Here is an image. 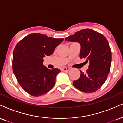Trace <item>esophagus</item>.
Instances as JSON below:
<instances>
[{"label": "esophagus", "instance_id": "esophagus-1", "mask_svg": "<svg viewBox=\"0 0 123 123\" xmlns=\"http://www.w3.org/2000/svg\"><path fill=\"white\" fill-rule=\"evenodd\" d=\"M69 70H70V68H67V67L63 68L61 69V70L62 71V72H67V71H69Z\"/></svg>", "mask_w": 123, "mask_h": 123}]
</instances>
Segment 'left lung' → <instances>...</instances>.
<instances>
[{"label": "left lung", "mask_w": 123, "mask_h": 123, "mask_svg": "<svg viewBox=\"0 0 123 123\" xmlns=\"http://www.w3.org/2000/svg\"><path fill=\"white\" fill-rule=\"evenodd\" d=\"M65 40L79 43L80 58L89 62L86 73L80 70V77L73 81L74 86L85 93L97 91L105 82L110 71L112 52L108 41L103 34L89 29L81 30Z\"/></svg>", "instance_id": "left-lung-1"}]
</instances>
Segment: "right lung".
<instances>
[{"mask_svg": "<svg viewBox=\"0 0 123 123\" xmlns=\"http://www.w3.org/2000/svg\"><path fill=\"white\" fill-rule=\"evenodd\" d=\"M63 40L34 33L17 44L13 52V72L22 88L29 94L43 95L55 85L56 76L61 70L49 69L43 64V58L51 55Z\"/></svg>", "mask_w": 123, "mask_h": 123, "instance_id": "right-lung-1", "label": "right lung"}]
</instances>
